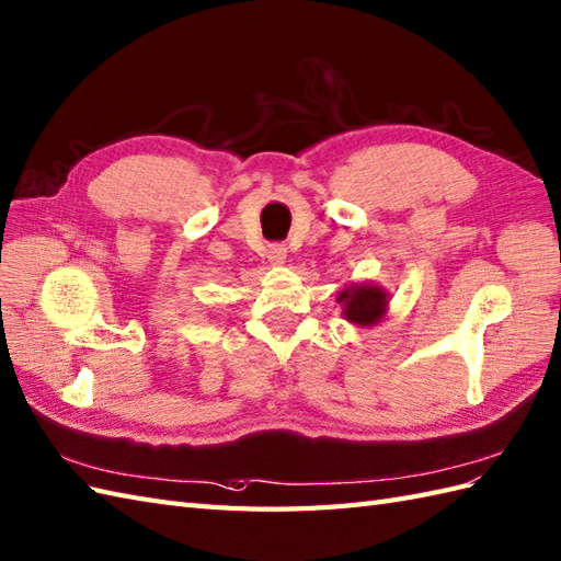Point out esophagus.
<instances>
[{"label":"esophagus","instance_id":"esophagus-1","mask_svg":"<svg viewBox=\"0 0 561 561\" xmlns=\"http://www.w3.org/2000/svg\"><path fill=\"white\" fill-rule=\"evenodd\" d=\"M267 260L272 265H284L286 263V249L284 245H270L267 249Z\"/></svg>","mask_w":561,"mask_h":561}]
</instances>
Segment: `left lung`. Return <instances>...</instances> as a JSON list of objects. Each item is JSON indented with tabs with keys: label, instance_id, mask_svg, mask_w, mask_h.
<instances>
[{
	"label": "left lung",
	"instance_id": "1",
	"mask_svg": "<svg viewBox=\"0 0 561 561\" xmlns=\"http://www.w3.org/2000/svg\"><path fill=\"white\" fill-rule=\"evenodd\" d=\"M342 306V318L356 328H375L380 324L389 310V294L382 286L370 282H351L336 296Z\"/></svg>",
	"mask_w": 561,
	"mask_h": 561
}]
</instances>
